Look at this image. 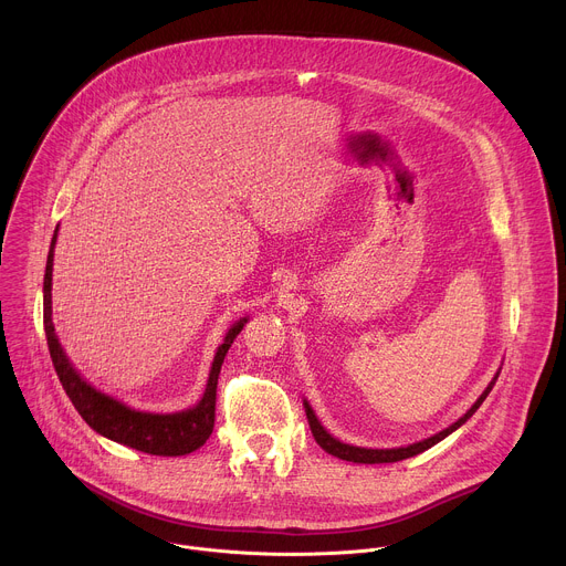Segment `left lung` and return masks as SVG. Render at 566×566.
Listing matches in <instances>:
<instances>
[{"mask_svg":"<svg viewBox=\"0 0 566 566\" xmlns=\"http://www.w3.org/2000/svg\"><path fill=\"white\" fill-rule=\"evenodd\" d=\"M497 376H500V371L495 374V378L491 380V385H489L486 389H483V394L474 400V406H472L459 421H454V423H452L450 428H446L443 432H439V434H434V437H430V439H423V441H419V443H412V446H408V448L371 450V448H358V446L343 443V441L334 439L325 428L319 426L317 417L313 415V410H311V406H308L306 400H304V412H306V419H308V428H311V432H313V439L317 441V446H319L322 450H325V452H329V454H334V457H338V459H345V461H354V463H394V461H402V459H410V457H415V454L426 452L428 448L437 446V443L443 441L448 434H452L457 428H461V426L479 410L481 402L486 400V396L491 394V389H493Z\"/></svg>","mask_w":566,"mask_h":566,"instance_id":"left-lung-1","label":"left lung"}]
</instances>
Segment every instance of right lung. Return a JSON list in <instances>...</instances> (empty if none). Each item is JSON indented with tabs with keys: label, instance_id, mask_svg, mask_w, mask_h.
I'll return each mask as SVG.
<instances>
[{
	"label": "right lung",
	"instance_id": "obj_1",
	"mask_svg": "<svg viewBox=\"0 0 566 566\" xmlns=\"http://www.w3.org/2000/svg\"><path fill=\"white\" fill-rule=\"evenodd\" d=\"M57 230L53 232L51 249L46 258V273H44V332L46 345L57 371V378L71 398L77 415L87 421L98 434L123 443L127 448L156 454V457H181L190 454L201 448L214 428V402H217V378L221 371V363L237 338V334L244 329L249 317H241L239 322L228 329L223 343L219 345L212 369L208 376L206 391L195 408L177 412V415H149L127 408L125 402L116 400L114 396L103 394L101 389L92 387L83 376H80L73 365L69 363L62 345L55 336V327L51 319V273H53V247H55Z\"/></svg>",
	"mask_w": 566,
	"mask_h": 566
}]
</instances>
